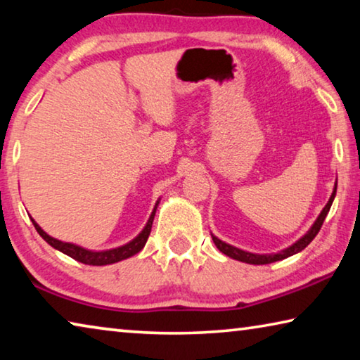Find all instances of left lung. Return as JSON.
<instances>
[{"instance_id": "obj_1", "label": "left lung", "mask_w": 360, "mask_h": 360, "mask_svg": "<svg viewBox=\"0 0 360 360\" xmlns=\"http://www.w3.org/2000/svg\"><path fill=\"white\" fill-rule=\"evenodd\" d=\"M335 195H336V185H335L333 193H331V196L328 199L327 206H325L323 211L320 212L317 220H315V224L311 226V230H309L307 233L301 238V240H297L295 245L290 246V248H286V250L276 252V254H252V252H246V251L238 250V248H235V246L226 245V243H224L222 240H219V238H215L214 235H212V240L215 243V246L219 248V251H222L225 256H229L231 259H236V261H241V262H246V264H254V265H262V264H270V262L281 261V259H286V257L292 256V254L302 251L304 248H306L309 243H311L314 238L317 236V233H319L320 229H322V225H323V220H325V217H327V214L330 211L331 202H333V199H335Z\"/></svg>"}]
</instances>
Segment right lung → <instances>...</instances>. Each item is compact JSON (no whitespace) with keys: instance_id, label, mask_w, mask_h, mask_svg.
Wrapping results in <instances>:
<instances>
[{"instance_id":"right-lung-1","label":"right lung","mask_w":360,"mask_h":360,"mask_svg":"<svg viewBox=\"0 0 360 360\" xmlns=\"http://www.w3.org/2000/svg\"><path fill=\"white\" fill-rule=\"evenodd\" d=\"M154 214H156V207H154V211L151 214V217H149L146 226L143 229L141 233L135 238V240H131L130 243H127V245L120 246V248H115V250H109V251H88V250H84V248H80V246L72 245V243L59 241V240H56V238H53V236H49L48 233H45V231L40 229V225H38L33 219H32V222H33V226H35V230L38 231V233H40L43 240H45L48 245H51L54 250L68 254L69 257L75 259V261H79L82 264L108 265V264L124 261V259L134 256V254L140 252L143 250V246H145L146 241H148L149 233H151Z\"/></svg>"}]
</instances>
